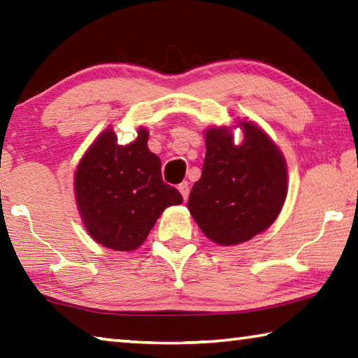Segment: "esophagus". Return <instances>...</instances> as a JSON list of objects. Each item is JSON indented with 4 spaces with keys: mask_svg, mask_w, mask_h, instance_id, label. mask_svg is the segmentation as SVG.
<instances>
[{
    "mask_svg": "<svg viewBox=\"0 0 358 358\" xmlns=\"http://www.w3.org/2000/svg\"><path fill=\"white\" fill-rule=\"evenodd\" d=\"M178 191L181 196H183V199L186 201L187 196H189V185H187V181H183V183L178 185Z\"/></svg>",
    "mask_w": 358,
    "mask_h": 358,
    "instance_id": "34e87169",
    "label": "esophagus"
}]
</instances>
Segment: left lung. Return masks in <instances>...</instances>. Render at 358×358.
Wrapping results in <instances>:
<instances>
[{
  "label": "left lung",
  "mask_w": 358,
  "mask_h": 358,
  "mask_svg": "<svg viewBox=\"0 0 358 358\" xmlns=\"http://www.w3.org/2000/svg\"><path fill=\"white\" fill-rule=\"evenodd\" d=\"M243 142L232 129L205 132L207 153L202 177L189 194L187 208L205 237L232 246L264 232L280 215L287 196V167L273 141L251 121H240Z\"/></svg>",
  "instance_id": "8db88e82"
}]
</instances>
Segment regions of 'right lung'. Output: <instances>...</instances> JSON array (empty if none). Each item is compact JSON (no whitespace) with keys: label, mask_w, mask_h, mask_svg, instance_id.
<instances>
[{"label":"right lung","mask_w":358,"mask_h":358,"mask_svg":"<svg viewBox=\"0 0 358 358\" xmlns=\"http://www.w3.org/2000/svg\"><path fill=\"white\" fill-rule=\"evenodd\" d=\"M148 131L120 145L107 128L96 138L76 171V201L85 229L99 245L134 251L148 237L157 217L181 194L161 177V159L148 150Z\"/></svg>","instance_id":"add662e5"}]
</instances>
